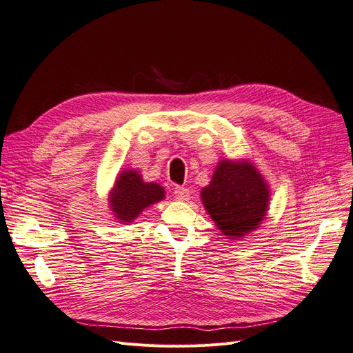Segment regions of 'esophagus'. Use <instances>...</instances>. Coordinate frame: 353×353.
Listing matches in <instances>:
<instances>
[{
    "label": "esophagus",
    "instance_id": "34e87169",
    "mask_svg": "<svg viewBox=\"0 0 353 353\" xmlns=\"http://www.w3.org/2000/svg\"><path fill=\"white\" fill-rule=\"evenodd\" d=\"M174 194L178 200H188L190 197V190L184 187H175L174 188Z\"/></svg>",
    "mask_w": 353,
    "mask_h": 353
}]
</instances>
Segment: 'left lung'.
I'll return each mask as SVG.
<instances>
[{
    "mask_svg": "<svg viewBox=\"0 0 353 353\" xmlns=\"http://www.w3.org/2000/svg\"><path fill=\"white\" fill-rule=\"evenodd\" d=\"M201 200L223 236L239 240L259 227L270 206V188L248 159H223Z\"/></svg>",
    "mask_w": 353,
    "mask_h": 353,
    "instance_id": "obj_1",
    "label": "left lung"
}]
</instances>
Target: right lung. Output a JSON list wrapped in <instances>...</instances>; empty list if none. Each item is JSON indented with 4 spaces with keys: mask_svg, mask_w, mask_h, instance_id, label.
Instances as JSON below:
<instances>
[{
    "mask_svg": "<svg viewBox=\"0 0 353 353\" xmlns=\"http://www.w3.org/2000/svg\"><path fill=\"white\" fill-rule=\"evenodd\" d=\"M163 199V187L156 183H144L137 170L128 169L116 178L109 203L114 218L122 223H128L132 222L145 208Z\"/></svg>",
    "mask_w": 353,
    "mask_h": 353,
    "instance_id": "right-lung-1",
    "label": "right lung"
}]
</instances>
